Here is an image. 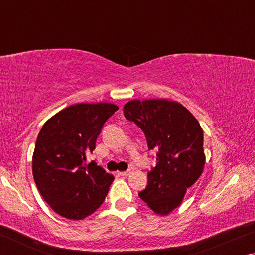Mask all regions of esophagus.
Segmentation results:
<instances>
[{
  "mask_svg": "<svg viewBox=\"0 0 255 255\" xmlns=\"http://www.w3.org/2000/svg\"><path fill=\"white\" fill-rule=\"evenodd\" d=\"M130 170H127V171H124V172H118V174L119 175H122V176H127V175H129L130 174Z\"/></svg>",
  "mask_w": 255,
  "mask_h": 255,
  "instance_id": "esophagus-1",
  "label": "esophagus"
}]
</instances>
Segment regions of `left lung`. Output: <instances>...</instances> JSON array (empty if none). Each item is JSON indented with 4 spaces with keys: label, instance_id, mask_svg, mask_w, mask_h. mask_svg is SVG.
<instances>
[{
    "label": "left lung",
    "instance_id": "obj_1",
    "mask_svg": "<svg viewBox=\"0 0 255 255\" xmlns=\"http://www.w3.org/2000/svg\"><path fill=\"white\" fill-rule=\"evenodd\" d=\"M124 115L144 131L148 149L157 150L156 166L138 196L154 213L169 215L204 171L200 124L181 103L166 99L131 100L125 105Z\"/></svg>",
    "mask_w": 255,
    "mask_h": 255
}]
</instances>
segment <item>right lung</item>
I'll return each mask as SVG.
<instances>
[{"label":"right lung","instance_id":"add662e5","mask_svg":"<svg viewBox=\"0 0 255 255\" xmlns=\"http://www.w3.org/2000/svg\"><path fill=\"white\" fill-rule=\"evenodd\" d=\"M119 108L112 103H77L47 120L37 137L32 174L41 197L67 219L80 221L105 201L114 175L86 164L103 125Z\"/></svg>","mask_w":255,"mask_h":255}]
</instances>
